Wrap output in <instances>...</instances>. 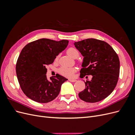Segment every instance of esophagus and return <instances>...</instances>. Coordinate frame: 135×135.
<instances>
[{
  "instance_id": "obj_1",
  "label": "esophagus",
  "mask_w": 135,
  "mask_h": 135,
  "mask_svg": "<svg viewBox=\"0 0 135 135\" xmlns=\"http://www.w3.org/2000/svg\"><path fill=\"white\" fill-rule=\"evenodd\" d=\"M69 80L70 81H71V82H75V81H76V79H69Z\"/></svg>"
}]
</instances>
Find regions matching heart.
Returning a JSON list of instances; mask_svg holds the SVG:
<instances>
[{
    "instance_id": "heart-1",
    "label": "heart",
    "mask_w": 135,
    "mask_h": 135,
    "mask_svg": "<svg viewBox=\"0 0 135 135\" xmlns=\"http://www.w3.org/2000/svg\"><path fill=\"white\" fill-rule=\"evenodd\" d=\"M67 54L71 57L72 58H77L79 56V52L76 49L74 48H70L67 50ZM75 71V69L73 68L68 67H61L59 70V72L61 75L67 77H71Z\"/></svg>"
}]
</instances>
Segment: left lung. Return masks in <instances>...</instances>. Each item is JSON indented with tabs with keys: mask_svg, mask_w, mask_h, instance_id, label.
Segmentation results:
<instances>
[{
	"mask_svg": "<svg viewBox=\"0 0 135 135\" xmlns=\"http://www.w3.org/2000/svg\"><path fill=\"white\" fill-rule=\"evenodd\" d=\"M74 44L83 56L80 75L92 76L91 80L85 82V88L78 94L79 98L92 103L104 100L112 93L117 84L119 57L113 48L103 40L89 38Z\"/></svg>",
	"mask_w": 135,
	"mask_h": 135,
	"instance_id": "left-lung-1",
	"label": "left lung"
}]
</instances>
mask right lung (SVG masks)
Returning a JSON list of instances; mask_svg holds the SVG:
<instances>
[{
  "instance_id": "1",
  "label": "right lung",
  "mask_w": 135,
  "mask_h": 135,
  "mask_svg": "<svg viewBox=\"0 0 135 135\" xmlns=\"http://www.w3.org/2000/svg\"><path fill=\"white\" fill-rule=\"evenodd\" d=\"M68 43V40L56 41L42 38L23 47L16 70L20 87L27 97L39 103H47L59 95L61 85L68 79L57 74L48 79L46 66L54 62Z\"/></svg>"
}]
</instances>
